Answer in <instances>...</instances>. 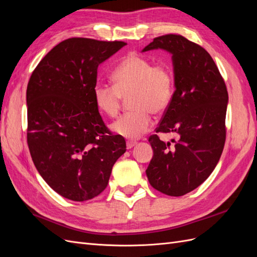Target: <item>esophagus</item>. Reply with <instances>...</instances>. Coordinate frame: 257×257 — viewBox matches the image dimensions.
Returning a JSON list of instances; mask_svg holds the SVG:
<instances>
[{
  "label": "esophagus",
  "instance_id": "34e87169",
  "mask_svg": "<svg viewBox=\"0 0 257 257\" xmlns=\"http://www.w3.org/2000/svg\"><path fill=\"white\" fill-rule=\"evenodd\" d=\"M136 144H137L136 142H133V141H128V142H126V148H127V149H132V148H133V147H134Z\"/></svg>",
  "mask_w": 257,
  "mask_h": 257
}]
</instances>
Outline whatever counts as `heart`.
<instances>
[{
  "mask_svg": "<svg viewBox=\"0 0 257 257\" xmlns=\"http://www.w3.org/2000/svg\"><path fill=\"white\" fill-rule=\"evenodd\" d=\"M113 85L96 82L93 99L97 109L108 115L118 114L122 98L130 96L133 111L121 115L111 130L127 139L139 138L150 130L151 114H162L172 103L175 91L174 74L166 63L130 53L116 64L111 73Z\"/></svg>",
  "mask_w": 257,
  "mask_h": 257,
  "instance_id": "obj_1",
  "label": "heart"
}]
</instances>
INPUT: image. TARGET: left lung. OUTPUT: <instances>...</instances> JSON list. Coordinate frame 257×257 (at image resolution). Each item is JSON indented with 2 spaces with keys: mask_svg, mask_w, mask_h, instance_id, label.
Instances as JSON below:
<instances>
[{
  "mask_svg": "<svg viewBox=\"0 0 257 257\" xmlns=\"http://www.w3.org/2000/svg\"><path fill=\"white\" fill-rule=\"evenodd\" d=\"M164 49L173 54L174 97L163 114L157 133H176L162 142L149 137L153 158L146 174L155 190L182 196L211 175L226 139V84L211 56L182 35L155 37L143 51Z\"/></svg>",
  "mask_w": 257,
  "mask_h": 257,
  "instance_id": "8db88e82",
  "label": "left lung"
}]
</instances>
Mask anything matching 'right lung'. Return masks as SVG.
<instances>
[{
    "label": "right lung",
    "mask_w": 257,
    "mask_h": 257,
    "mask_svg": "<svg viewBox=\"0 0 257 257\" xmlns=\"http://www.w3.org/2000/svg\"><path fill=\"white\" fill-rule=\"evenodd\" d=\"M125 45L68 38L46 54L30 77L29 150L44 180L67 199L99 195L126 151L124 138L105 125L92 92L98 65Z\"/></svg>",
    "instance_id": "add662e5"
}]
</instances>
